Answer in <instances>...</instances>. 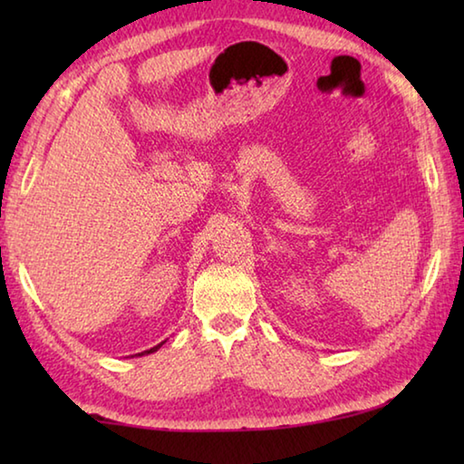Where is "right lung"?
Instances as JSON below:
<instances>
[{"label":"right lung","instance_id":"add662e5","mask_svg":"<svg viewBox=\"0 0 464 464\" xmlns=\"http://www.w3.org/2000/svg\"><path fill=\"white\" fill-rule=\"evenodd\" d=\"M160 345H161V343H160ZM160 345H155V348H151V350H147V352H145V354H149V352H155L157 348H160ZM139 356H143V352H140V354H139Z\"/></svg>","mask_w":464,"mask_h":464}]
</instances>
